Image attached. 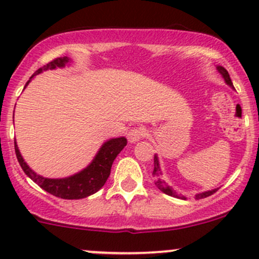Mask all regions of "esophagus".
Listing matches in <instances>:
<instances>
[{
    "mask_svg": "<svg viewBox=\"0 0 259 259\" xmlns=\"http://www.w3.org/2000/svg\"><path fill=\"white\" fill-rule=\"evenodd\" d=\"M146 135V129L144 127H134V129L129 130V133H127V140H129V143H132V144H134V143H138L140 139H143Z\"/></svg>",
    "mask_w": 259,
    "mask_h": 259,
    "instance_id": "1",
    "label": "esophagus"
}]
</instances>
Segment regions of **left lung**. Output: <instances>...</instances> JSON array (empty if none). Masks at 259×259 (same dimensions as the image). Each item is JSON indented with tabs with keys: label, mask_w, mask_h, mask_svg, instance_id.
<instances>
[{
	"label": "left lung",
	"mask_w": 259,
	"mask_h": 259,
	"mask_svg": "<svg viewBox=\"0 0 259 259\" xmlns=\"http://www.w3.org/2000/svg\"><path fill=\"white\" fill-rule=\"evenodd\" d=\"M217 69H218L219 74H221L222 76H223V79H224V81H226V82H227V85H229V86H231V88L234 89L233 82H232L231 77H229L228 71H227V70L224 69V67H222V66H218V67H217ZM160 174H161V171H160V166H159L158 155H154V170H153V176H154V178H155V185H156V187H158L159 189H160L163 193H165V194L170 195V197L183 198V199H185V197H179V195L177 194L176 192H174L173 188L169 187V185L166 184V183L164 182V180L160 178ZM217 190H218V188H217V189H213V190H208V192L199 193V194L195 195V199H203V198L209 197V195L214 194V193H215Z\"/></svg>",
	"instance_id": "1"
}]
</instances>
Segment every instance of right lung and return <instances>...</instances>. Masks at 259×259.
Wrapping results in <instances>:
<instances>
[{"label":"right lung","mask_w":259,"mask_h":259,"mask_svg":"<svg viewBox=\"0 0 259 259\" xmlns=\"http://www.w3.org/2000/svg\"><path fill=\"white\" fill-rule=\"evenodd\" d=\"M71 60L67 56L64 57H57V59L52 60L51 62L46 64L45 66L40 67L27 83L30 82L35 75L40 74V72L46 71V70H54L56 67H64L65 65L69 64ZM26 83V85H27ZM126 139L124 137L121 138H115V139H110L105 142L98 154L95 155L94 160L91 161L90 165L86 166L83 170L80 173L74 174L71 177L62 179H50L44 178V177L36 174L27 164L25 163L23 158L21 156L20 150H18L16 142H15V151H16L17 160L20 163L21 168L25 171L26 176L30 179H32L38 187L42 188L44 190L50 193V194L55 195L57 198H62V199H81V198H86L89 195L94 194L98 192L99 189L104 187V184L108 180L109 176H110L111 165H113L115 158L117 154L124 149L126 145Z\"/></svg>","instance_id":"right-lung-1"}]
</instances>
